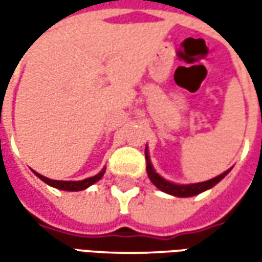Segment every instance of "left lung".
Returning a JSON list of instances; mask_svg holds the SVG:
<instances>
[{"mask_svg":"<svg viewBox=\"0 0 262 262\" xmlns=\"http://www.w3.org/2000/svg\"><path fill=\"white\" fill-rule=\"evenodd\" d=\"M146 162H147V173H148V178H150V181L155 184V185L160 189V191H163V192H166V194H170V195H175V196H192L196 195V194H201L203 191H206V189H210L211 186H214L217 182H220L225 176L229 173V170L226 172H223L222 175L216 176V178H213V179H210V181H207V182H200V184H191V185H176V184H172V182H169L166 179H163L160 175H157L156 172H155V169L151 166V163H150V159H148V153H147L146 150Z\"/></svg>","mask_w":262,"mask_h":262,"instance_id":"8db88e82","label":"left lung"}]
</instances>
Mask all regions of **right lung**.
<instances>
[{"mask_svg":"<svg viewBox=\"0 0 262 262\" xmlns=\"http://www.w3.org/2000/svg\"><path fill=\"white\" fill-rule=\"evenodd\" d=\"M103 173H105V169L100 173L92 176V178H87V179H83V181H54V179L45 178V176L39 175V173H36V176H39L48 185L58 188V189H64V191H81V189H86L87 186L93 185L95 182H97L103 176Z\"/></svg>","mask_w":262,"mask_h":262,"instance_id":"1","label":"right lung"}]
</instances>
